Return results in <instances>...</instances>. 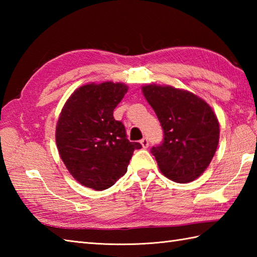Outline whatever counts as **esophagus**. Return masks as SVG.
<instances>
[{"mask_svg": "<svg viewBox=\"0 0 257 257\" xmlns=\"http://www.w3.org/2000/svg\"><path fill=\"white\" fill-rule=\"evenodd\" d=\"M140 144H141V146H143V148H148V146H149V141H148V139L147 138H143L140 140Z\"/></svg>", "mask_w": 257, "mask_h": 257, "instance_id": "esophagus-1", "label": "esophagus"}]
</instances>
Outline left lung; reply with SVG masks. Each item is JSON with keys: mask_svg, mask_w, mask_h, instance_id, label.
Masks as SVG:
<instances>
[{"mask_svg": "<svg viewBox=\"0 0 257 257\" xmlns=\"http://www.w3.org/2000/svg\"><path fill=\"white\" fill-rule=\"evenodd\" d=\"M163 129V143L154 147L163 176L178 183L198 179L219 145L220 124L214 111L195 94L172 86L150 84L141 87Z\"/></svg>", "mask_w": 257, "mask_h": 257, "instance_id": "1", "label": "left lung"}]
</instances>
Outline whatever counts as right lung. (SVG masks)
I'll return each instance as SVG.
<instances>
[{
	"label": "right lung",
	"instance_id": "1",
	"mask_svg": "<svg viewBox=\"0 0 257 257\" xmlns=\"http://www.w3.org/2000/svg\"><path fill=\"white\" fill-rule=\"evenodd\" d=\"M128 86L103 81L86 84L65 102L56 124V145L64 165L76 181L102 191L127 172L139 143H130L124 125L113 118Z\"/></svg>",
	"mask_w": 257,
	"mask_h": 257
}]
</instances>
